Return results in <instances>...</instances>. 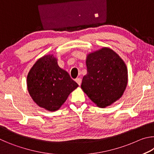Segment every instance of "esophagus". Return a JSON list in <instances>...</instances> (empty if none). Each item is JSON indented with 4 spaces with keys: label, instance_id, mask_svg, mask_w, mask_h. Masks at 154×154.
Here are the masks:
<instances>
[{
    "label": "esophagus",
    "instance_id": "34e87169",
    "mask_svg": "<svg viewBox=\"0 0 154 154\" xmlns=\"http://www.w3.org/2000/svg\"><path fill=\"white\" fill-rule=\"evenodd\" d=\"M75 82L78 83V85H79L82 84V79H81V78H77V79H75Z\"/></svg>",
    "mask_w": 154,
    "mask_h": 154
}]
</instances>
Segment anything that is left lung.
Returning <instances> with one entry per match:
<instances>
[{"mask_svg":"<svg viewBox=\"0 0 154 154\" xmlns=\"http://www.w3.org/2000/svg\"><path fill=\"white\" fill-rule=\"evenodd\" d=\"M87 74L82 79L83 92L98 107L105 108L120 98L128 84V69L116 51L104 47L90 52L85 60Z\"/></svg>","mask_w":154,"mask_h":154,"instance_id":"1","label":"left lung"}]
</instances>
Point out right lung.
<instances>
[{
    "mask_svg": "<svg viewBox=\"0 0 154 154\" xmlns=\"http://www.w3.org/2000/svg\"><path fill=\"white\" fill-rule=\"evenodd\" d=\"M26 84L34 102L49 111L58 110L79 86L68 72L58 66V59L53 54L36 61L28 72Z\"/></svg>",
    "mask_w": 154,
    "mask_h": 154,
    "instance_id": "right-lung-1",
    "label": "right lung"
}]
</instances>
